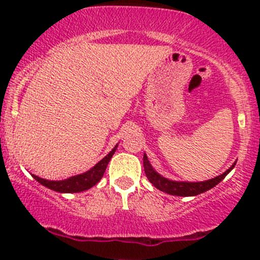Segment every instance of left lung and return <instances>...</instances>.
<instances>
[{"instance_id": "left-lung-1", "label": "left lung", "mask_w": 260, "mask_h": 260, "mask_svg": "<svg viewBox=\"0 0 260 260\" xmlns=\"http://www.w3.org/2000/svg\"><path fill=\"white\" fill-rule=\"evenodd\" d=\"M234 166L235 164L233 165L229 170H226L224 174L215 177V179L203 181V182H179V181L167 180L165 179V177H162L161 175L157 174V172L152 169L151 165H149V161L148 158H147L146 154L143 156V167H145V174L149 182H151L154 187L158 188L159 191H164V192L175 196H196L199 195V193H203L205 192V191L210 190L214 186H216L217 183L221 182V181L225 179V176L234 169Z\"/></svg>"}]
</instances>
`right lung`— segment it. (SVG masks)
<instances>
[{
    "instance_id": "obj_1",
    "label": "right lung",
    "mask_w": 260,
    "mask_h": 260,
    "mask_svg": "<svg viewBox=\"0 0 260 260\" xmlns=\"http://www.w3.org/2000/svg\"><path fill=\"white\" fill-rule=\"evenodd\" d=\"M115 149H117V146H115L114 148L102 159V161H99L93 169L86 171L85 174L78 175V176L70 177V179H67L64 181H49L40 179V177L35 176V175H32V176L34 179L38 181V182H40L41 185L50 188V190L56 191V192H80V191H85L88 190V188L93 187L95 183H98L99 181H101V179L104 175V171H106L107 169V165L111 161Z\"/></svg>"
}]
</instances>
